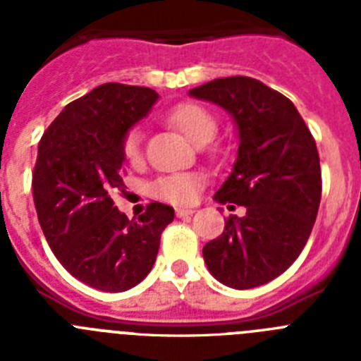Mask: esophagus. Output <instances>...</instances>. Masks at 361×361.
Masks as SVG:
<instances>
[{
  "mask_svg": "<svg viewBox=\"0 0 361 361\" xmlns=\"http://www.w3.org/2000/svg\"><path fill=\"white\" fill-rule=\"evenodd\" d=\"M175 213H177L178 219H186V216H191L195 212H193V209H188V208H186V209H184V208H178Z\"/></svg>",
  "mask_w": 361,
  "mask_h": 361,
  "instance_id": "esophagus-1",
  "label": "esophagus"
}]
</instances>
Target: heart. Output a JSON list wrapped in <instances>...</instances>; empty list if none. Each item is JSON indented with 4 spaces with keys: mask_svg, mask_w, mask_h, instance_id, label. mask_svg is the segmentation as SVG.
I'll return each instance as SVG.
<instances>
[{
    "mask_svg": "<svg viewBox=\"0 0 361 361\" xmlns=\"http://www.w3.org/2000/svg\"><path fill=\"white\" fill-rule=\"evenodd\" d=\"M170 123L178 128L193 145L204 146L212 141L219 130L215 114L199 103L177 104L168 116ZM123 153L126 161L137 164L142 159V132L133 126L123 137ZM204 180L197 173H170L159 177L152 190L155 197L171 204H191L199 195Z\"/></svg>",
    "mask_w": 361,
    "mask_h": 361,
    "instance_id": "1",
    "label": "heart"
}]
</instances>
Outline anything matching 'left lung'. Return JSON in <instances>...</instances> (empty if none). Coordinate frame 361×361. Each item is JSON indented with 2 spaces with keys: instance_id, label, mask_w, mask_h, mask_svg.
Listing matches in <instances>:
<instances>
[{
  "instance_id": "8db88e82",
  "label": "left lung",
  "mask_w": 361,
  "mask_h": 361,
  "mask_svg": "<svg viewBox=\"0 0 361 361\" xmlns=\"http://www.w3.org/2000/svg\"><path fill=\"white\" fill-rule=\"evenodd\" d=\"M224 108L238 130L233 171L213 199L231 215L222 235L204 245L209 273L233 289L271 282L302 253L317 220L322 171L317 142L295 104L264 82L220 78L190 90Z\"/></svg>"
}]
</instances>
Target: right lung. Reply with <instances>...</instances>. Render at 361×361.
<instances>
[{
    "label": "right lung",
    "instance_id": "1",
    "mask_svg": "<svg viewBox=\"0 0 361 361\" xmlns=\"http://www.w3.org/2000/svg\"><path fill=\"white\" fill-rule=\"evenodd\" d=\"M157 99L152 88L106 82L66 104L39 141L32 193L44 238L70 275L99 291L142 282L175 216L152 202L128 220L111 200L124 188V133Z\"/></svg>",
    "mask_w": 361,
    "mask_h": 361
}]
</instances>
